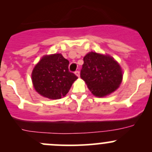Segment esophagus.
<instances>
[{
    "label": "esophagus",
    "mask_w": 152,
    "mask_h": 152,
    "mask_svg": "<svg viewBox=\"0 0 152 152\" xmlns=\"http://www.w3.org/2000/svg\"><path fill=\"white\" fill-rule=\"evenodd\" d=\"M75 74H76L78 77H79V76H80V72H79V70H76V71L75 72Z\"/></svg>",
    "instance_id": "esophagus-1"
}]
</instances>
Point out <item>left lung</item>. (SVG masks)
Masks as SVG:
<instances>
[{
    "label": "left lung",
    "instance_id": "8db88e82",
    "mask_svg": "<svg viewBox=\"0 0 152 152\" xmlns=\"http://www.w3.org/2000/svg\"><path fill=\"white\" fill-rule=\"evenodd\" d=\"M83 59L80 76L95 96L104 97L118 88L123 73L114 58L91 51Z\"/></svg>",
    "mask_w": 152,
    "mask_h": 152
}]
</instances>
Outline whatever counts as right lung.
I'll list each match as a JSON object with an SVG mask.
<instances>
[{"label":"right lung","mask_w":152,"mask_h":152,"mask_svg":"<svg viewBox=\"0 0 152 152\" xmlns=\"http://www.w3.org/2000/svg\"><path fill=\"white\" fill-rule=\"evenodd\" d=\"M68 65L69 61L61 53L44 56L31 73L35 90L50 99L64 97L78 79L74 73L69 71Z\"/></svg>","instance_id":"obj_1"}]
</instances>
